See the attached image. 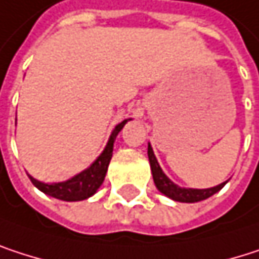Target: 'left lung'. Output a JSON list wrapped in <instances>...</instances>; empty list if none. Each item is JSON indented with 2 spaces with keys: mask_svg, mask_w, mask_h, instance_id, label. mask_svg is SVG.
Wrapping results in <instances>:
<instances>
[{
  "mask_svg": "<svg viewBox=\"0 0 259 259\" xmlns=\"http://www.w3.org/2000/svg\"><path fill=\"white\" fill-rule=\"evenodd\" d=\"M148 157H149V163H151V170H152V178L155 183V187L158 189V192L177 200V202H186V203H193V202H199L203 199H208L209 196L215 194L219 190H222L225 187V183L211 187V189H186V187H180L178 184H175L174 181L169 180V177L163 172V169L160 167L155 154L152 151L151 143H148Z\"/></svg>",
  "mask_w": 259,
  "mask_h": 259,
  "instance_id": "obj_1",
  "label": "left lung"
}]
</instances>
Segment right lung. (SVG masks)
<instances>
[{"label": "right lung", "instance_id": "1", "mask_svg": "<svg viewBox=\"0 0 259 259\" xmlns=\"http://www.w3.org/2000/svg\"><path fill=\"white\" fill-rule=\"evenodd\" d=\"M128 120H131V119H125V120H122L120 123H117L114 126V130L111 131V136H110V139H108L104 151L101 152V155L87 169H84L78 175L72 177L70 180L63 181V183H53V184L37 181L31 175H28L30 180H31V183L40 192H44V193L48 194V196H53L56 199L66 200V202L84 200V199L93 196V194L98 192V189L102 186V183H104V178H105V174H107L110 160L113 157V143H114L117 134L120 133V130L125 126V123Z\"/></svg>", "mask_w": 259, "mask_h": 259}]
</instances>
